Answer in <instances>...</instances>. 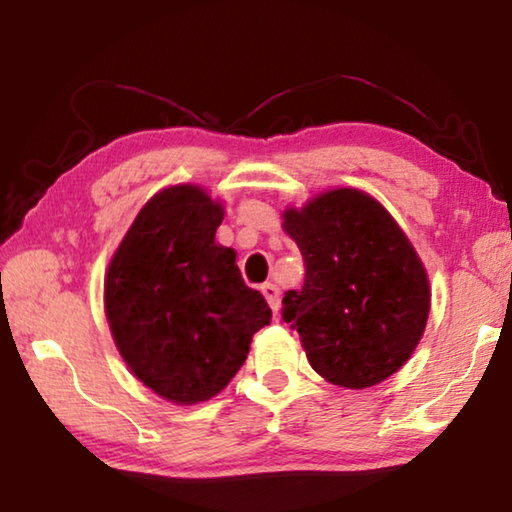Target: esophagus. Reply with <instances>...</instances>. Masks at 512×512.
I'll return each mask as SVG.
<instances>
[{"instance_id": "esophagus-1", "label": "esophagus", "mask_w": 512, "mask_h": 512, "mask_svg": "<svg viewBox=\"0 0 512 512\" xmlns=\"http://www.w3.org/2000/svg\"><path fill=\"white\" fill-rule=\"evenodd\" d=\"M262 293H264V298H266V302L268 305H271V309H273V314H277V311H280V289L275 287V284H264L262 287Z\"/></svg>"}]
</instances>
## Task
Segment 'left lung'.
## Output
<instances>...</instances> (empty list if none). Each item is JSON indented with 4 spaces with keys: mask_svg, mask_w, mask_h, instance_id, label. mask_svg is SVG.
<instances>
[{
    "mask_svg": "<svg viewBox=\"0 0 512 512\" xmlns=\"http://www.w3.org/2000/svg\"><path fill=\"white\" fill-rule=\"evenodd\" d=\"M305 284L282 298L320 377L368 388L400 370L429 316L427 271L400 225L359 189H332L284 212Z\"/></svg>",
    "mask_w": 512,
    "mask_h": 512,
    "instance_id": "1",
    "label": "left lung"
}]
</instances>
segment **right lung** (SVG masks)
Wrapping results in <instances>:
<instances>
[{
  "label": "right lung",
  "mask_w": 512,
  "mask_h": 512,
  "mask_svg": "<svg viewBox=\"0 0 512 512\" xmlns=\"http://www.w3.org/2000/svg\"><path fill=\"white\" fill-rule=\"evenodd\" d=\"M221 221L223 205L201 187L162 189L108 266L103 302L119 354L144 386L176 404L223 391L253 334L271 323L235 250L214 241Z\"/></svg>",
  "instance_id": "right-lung-1"
}]
</instances>
